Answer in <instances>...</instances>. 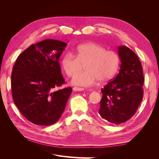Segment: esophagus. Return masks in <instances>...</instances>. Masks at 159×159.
Returning a JSON list of instances; mask_svg holds the SVG:
<instances>
[{
	"label": "esophagus",
	"instance_id": "1",
	"mask_svg": "<svg viewBox=\"0 0 159 159\" xmlns=\"http://www.w3.org/2000/svg\"><path fill=\"white\" fill-rule=\"evenodd\" d=\"M73 89L74 91H84V88H78V87H74L73 88Z\"/></svg>",
	"mask_w": 159,
	"mask_h": 159
}]
</instances>
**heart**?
Listing matches in <instances>:
<instances>
[{"instance_id": "obj_1", "label": "heart", "mask_w": 159, "mask_h": 159, "mask_svg": "<svg viewBox=\"0 0 159 159\" xmlns=\"http://www.w3.org/2000/svg\"><path fill=\"white\" fill-rule=\"evenodd\" d=\"M119 63L116 52L93 42L79 45L75 56L66 53L60 61L62 69L69 77L77 73L84 64L85 70L75 74L71 80L72 84L82 87L93 85L97 80L100 82L109 80L116 73Z\"/></svg>"}]
</instances>
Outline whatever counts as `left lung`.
Wrapping results in <instances>:
<instances>
[{
	"instance_id": "1",
	"label": "left lung",
	"mask_w": 159,
	"mask_h": 159,
	"mask_svg": "<svg viewBox=\"0 0 159 159\" xmlns=\"http://www.w3.org/2000/svg\"><path fill=\"white\" fill-rule=\"evenodd\" d=\"M119 74L102 89L99 113L111 123L121 124L133 116L143 98V68L138 56L128 47H118Z\"/></svg>"
}]
</instances>
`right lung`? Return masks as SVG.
<instances>
[{"label":"right lung","instance_id":"obj_1","mask_svg":"<svg viewBox=\"0 0 159 159\" xmlns=\"http://www.w3.org/2000/svg\"><path fill=\"white\" fill-rule=\"evenodd\" d=\"M67 44L48 39L32 44L18 56L11 74L14 103L27 120L50 125L63 113L72 89L55 91L65 84L59 59Z\"/></svg>","mask_w":159,"mask_h":159}]
</instances>
